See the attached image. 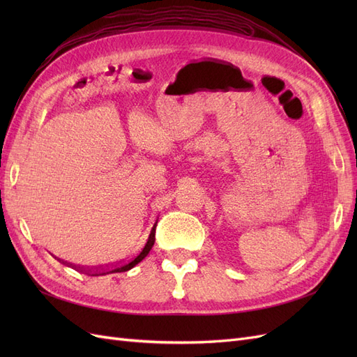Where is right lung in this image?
Here are the masks:
<instances>
[{"label":"right lung","instance_id":"1","mask_svg":"<svg viewBox=\"0 0 357 357\" xmlns=\"http://www.w3.org/2000/svg\"><path fill=\"white\" fill-rule=\"evenodd\" d=\"M156 225H158V220L155 222L153 228L150 229V234H149V238L147 241L144 243L143 248L139 250L135 256H132L131 259H126V261H122V262H117V264H113V265H107V266H98V268H91V269H86V268H80V266H75L73 264H68L70 266H73L74 269H77V271H84L86 274L89 275H105V274H112V273H125L128 271V269L134 268L138 262H142L143 259L149 255L150 248L153 247L155 244V234H156ZM67 264V262H66Z\"/></svg>","mask_w":357,"mask_h":357}]
</instances>
